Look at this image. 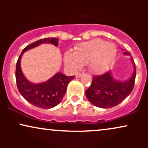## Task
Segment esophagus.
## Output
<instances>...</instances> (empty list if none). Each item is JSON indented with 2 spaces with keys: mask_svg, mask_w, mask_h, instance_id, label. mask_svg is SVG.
I'll list each match as a JSON object with an SVG mask.
<instances>
[{
  "mask_svg": "<svg viewBox=\"0 0 148 148\" xmlns=\"http://www.w3.org/2000/svg\"><path fill=\"white\" fill-rule=\"evenodd\" d=\"M82 76V74L81 73H77V74H76V78H80Z\"/></svg>",
  "mask_w": 148,
  "mask_h": 148,
  "instance_id": "esophagus-1",
  "label": "esophagus"
}]
</instances>
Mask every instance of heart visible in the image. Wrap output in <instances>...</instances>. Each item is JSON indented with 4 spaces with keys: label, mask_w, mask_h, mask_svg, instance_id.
Returning <instances> with one entry per match:
<instances>
[{
    "label": "heart",
    "mask_w": 148,
    "mask_h": 148,
    "mask_svg": "<svg viewBox=\"0 0 148 148\" xmlns=\"http://www.w3.org/2000/svg\"><path fill=\"white\" fill-rule=\"evenodd\" d=\"M116 53L114 45L100 39H95L79 44L74 53L66 52L64 60L66 65L74 71L88 63L91 72L100 74L113 66Z\"/></svg>",
    "instance_id": "b5f03b06"
}]
</instances>
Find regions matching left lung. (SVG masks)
Returning <instances> with one entry per match:
<instances>
[{
	"mask_svg": "<svg viewBox=\"0 0 148 148\" xmlns=\"http://www.w3.org/2000/svg\"><path fill=\"white\" fill-rule=\"evenodd\" d=\"M125 55L131 56L130 52ZM134 65V71L130 79L118 81L112 76L111 71L101 76H93L92 84L86 91L88 99L94 106L102 108L115 106L121 103L133 90L136 78V65L131 58Z\"/></svg>",
	"mask_w": 148,
	"mask_h": 148,
	"instance_id": "1",
	"label": "left lung"
}]
</instances>
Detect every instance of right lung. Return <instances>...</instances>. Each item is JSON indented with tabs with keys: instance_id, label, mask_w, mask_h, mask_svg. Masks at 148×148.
<instances>
[{
	"instance_id": "obj_1",
	"label": "right lung",
	"mask_w": 148,
	"mask_h": 148,
	"mask_svg": "<svg viewBox=\"0 0 148 148\" xmlns=\"http://www.w3.org/2000/svg\"><path fill=\"white\" fill-rule=\"evenodd\" d=\"M45 43L58 47V39L56 37L41 39L23 49L16 62V81L18 91L25 99L38 108L47 109L60 103L67 90V85L74 79V76H67L58 72L51 79L40 84H33L25 77L21 68L22 55L26 51Z\"/></svg>"
}]
</instances>
